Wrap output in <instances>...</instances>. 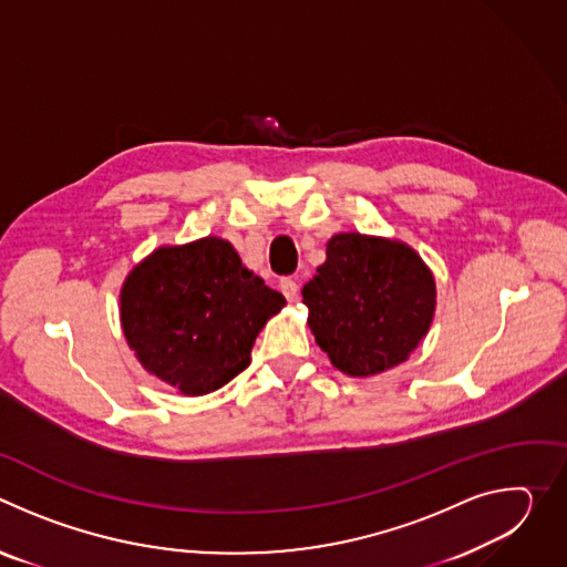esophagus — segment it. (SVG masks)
Instances as JSON below:
<instances>
[{
	"label": "esophagus",
	"instance_id": "esophagus-1",
	"mask_svg": "<svg viewBox=\"0 0 567 567\" xmlns=\"http://www.w3.org/2000/svg\"><path fill=\"white\" fill-rule=\"evenodd\" d=\"M280 291L285 293L287 300H296V298H298V282H296L293 278H285V280L280 282Z\"/></svg>",
	"mask_w": 567,
	"mask_h": 567
}]
</instances>
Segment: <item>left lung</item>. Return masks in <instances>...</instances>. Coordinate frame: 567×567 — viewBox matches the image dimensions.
Segmentation results:
<instances>
[{
  "label": "left lung",
  "mask_w": 567,
  "mask_h": 567,
  "mask_svg": "<svg viewBox=\"0 0 567 567\" xmlns=\"http://www.w3.org/2000/svg\"><path fill=\"white\" fill-rule=\"evenodd\" d=\"M302 287L307 326L334 368L374 377L406 361L429 334L435 278L399 239L339 233Z\"/></svg>",
  "instance_id": "1"
}]
</instances>
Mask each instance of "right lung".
Segmentation results:
<instances>
[{"label": "right lung", "instance_id": "right-lung-1", "mask_svg": "<svg viewBox=\"0 0 567 567\" xmlns=\"http://www.w3.org/2000/svg\"><path fill=\"white\" fill-rule=\"evenodd\" d=\"M287 305L230 241L161 247L121 289V326L141 365L182 394H208L251 363L267 320Z\"/></svg>", "mask_w": 567, "mask_h": 567}]
</instances>
